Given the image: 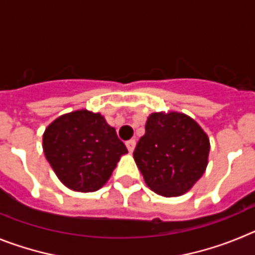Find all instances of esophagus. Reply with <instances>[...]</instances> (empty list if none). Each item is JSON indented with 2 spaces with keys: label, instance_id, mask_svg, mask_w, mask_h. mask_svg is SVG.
<instances>
[{
  "label": "esophagus",
  "instance_id": "obj_1",
  "mask_svg": "<svg viewBox=\"0 0 255 255\" xmlns=\"http://www.w3.org/2000/svg\"><path fill=\"white\" fill-rule=\"evenodd\" d=\"M135 145H136V141H135L134 139L126 141V147H128V150H129L130 153H132V150L135 149Z\"/></svg>",
  "mask_w": 255,
  "mask_h": 255
}]
</instances>
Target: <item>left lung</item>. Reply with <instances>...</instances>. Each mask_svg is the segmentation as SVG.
<instances>
[{
    "label": "left lung",
    "mask_w": 255,
    "mask_h": 255,
    "mask_svg": "<svg viewBox=\"0 0 255 255\" xmlns=\"http://www.w3.org/2000/svg\"><path fill=\"white\" fill-rule=\"evenodd\" d=\"M208 154V136L191 117L155 112L148 117L134 159L150 190L162 197H179L202 177Z\"/></svg>",
    "instance_id": "1"
}]
</instances>
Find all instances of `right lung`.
<instances>
[{"label":"right lung","mask_w":255,"mask_h":255,"mask_svg":"<svg viewBox=\"0 0 255 255\" xmlns=\"http://www.w3.org/2000/svg\"><path fill=\"white\" fill-rule=\"evenodd\" d=\"M43 152L65 186L91 193L108 181L128 149L102 115L79 110L47 126Z\"/></svg>","instance_id":"1"}]
</instances>
